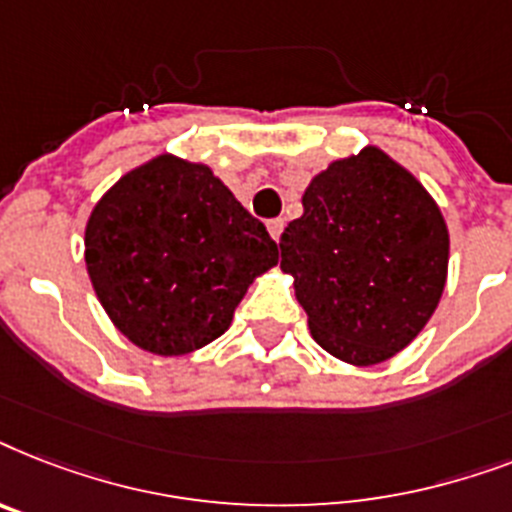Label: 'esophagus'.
<instances>
[{"instance_id": "34e87169", "label": "esophagus", "mask_w": 512, "mask_h": 512, "mask_svg": "<svg viewBox=\"0 0 512 512\" xmlns=\"http://www.w3.org/2000/svg\"><path fill=\"white\" fill-rule=\"evenodd\" d=\"M267 230H269V235H272V240H275V243H280V235H282V230H285V222H282V219H272V222L267 224Z\"/></svg>"}]
</instances>
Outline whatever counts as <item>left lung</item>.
Masks as SVG:
<instances>
[{"label": "left lung", "mask_w": 512, "mask_h": 512, "mask_svg": "<svg viewBox=\"0 0 512 512\" xmlns=\"http://www.w3.org/2000/svg\"><path fill=\"white\" fill-rule=\"evenodd\" d=\"M282 232L280 269L293 277L312 338L346 365L396 357L436 312L449 269L439 203L380 147L338 158L301 195Z\"/></svg>", "instance_id": "8db88e82"}]
</instances>
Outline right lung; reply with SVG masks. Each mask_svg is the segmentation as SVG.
Segmentation results:
<instances>
[{
  "label": "right lung",
  "mask_w": 512,
  "mask_h": 512,
  "mask_svg": "<svg viewBox=\"0 0 512 512\" xmlns=\"http://www.w3.org/2000/svg\"><path fill=\"white\" fill-rule=\"evenodd\" d=\"M84 261L121 335L185 357L232 325L277 243L206 163L161 153L110 187L87 219Z\"/></svg>",
  "instance_id": "1"
}]
</instances>
